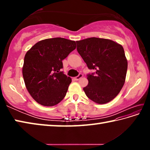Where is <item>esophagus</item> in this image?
<instances>
[{
  "mask_svg": "<svg viewBox=\"0 0 150 150\" xmlns=\"http://www.w3.org/2000/svg\"><path fill=\"white\" fill-rule=\"evenodd\" d=\"M83 77V75L81 74V73H80L79 75L78 76H77V77H74V80H75V81H78V80H79L80 79Z\"/></svg>",
  "mask_w": 150,
  "mask_h": 150,
  "instance_id": "obj_1",
  "label": "esophagus"
}]
</instances>
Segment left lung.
<instances>
[{"label":"left lung","mask_w":150,"mask_h":150,"mask_svg":"<svg viewBox=\"0 0 150 150\" xmlns=\"http://www.w3.org/2000/svg\"><path fill=\"white\" fill-rule=\"evenodd\" d=\"M77 50L89 69L88 84L83 88L88 98L106 104L120 93L125 83L128 62L123 47L110 40L89 38L77 41Z\"/></svg>","instance_id":"obj_1"}]
</instances>
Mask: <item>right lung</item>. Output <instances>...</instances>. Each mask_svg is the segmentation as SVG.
<instances>
[{
	"label": "right lung",
	"mask_w": 150,
	"mask_h": 150,
	"mask_svg": "<svg viewBox=\"0 0 150 150\" xmlns=\"http://www.w3.org/2000/svg\"><path fill=\"white\" fill-rule=\"evenodd\" d=\"M75 48V41L54 38L40 41L28 51L22 75L28 91L38 103L52 106L64 98L71 79L61 71L62 60Z\"/></svg>",
	"instance_id": "add662e5"
}]
</instances>
